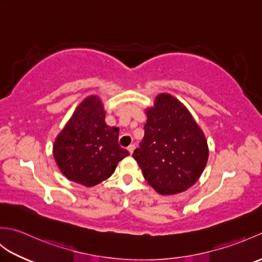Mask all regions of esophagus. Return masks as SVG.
<instances>
[{
	"mask_svg": "<svg viewBox=\"0 0 262 262\" xmlns=\"http://www.w3.org/2000/svg\"><path fill=\"white\" fill-rule=\"evenodd\" d=\"M127 149L129 151L130 154H133V152H134V149H135V145H134V144H130V145L127 147Z\"/></svg>",
	"mask_w": 262,
	"mask_h": 262,
	"instance_id": "1",
	"label": "esophagus"
}]
</instances>
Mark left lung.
<instances>
[{
  "instance_id": "8db88e82",
  "label": "left lung",
  "mask_w": 262,
  "mask_h": 262,
  "mask_svg": "<svg viewBox=\"0 0 262 262\" xmlns=\"http://www.w3.org/2000/svg\"><path fill=\"white\" fill-rule=\"evenodd\" d=\"M133 157L143 176L161 194L191 187L207 163V142L179 100L160 94L147 111L144 137Z\"/></svg>"
}]
</instances>
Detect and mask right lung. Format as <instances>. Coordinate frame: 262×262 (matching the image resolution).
<instances>
[{
	"label": "right lung",
	"instance_id": "obj_1",
	"mask_svg": "<svg viewBox=\"0 0 262 262\" xmlns=\"http://www.w3.org/2000/svg\"><path fill=\"white\" fill-rule=\"evenodd\" d=\"M102 103L89 97L74 111L57 136L54 157L69 180L85 187L96 186L114 173L129 152L118 143L119 129L104 121Z\"/></svg>",
	"mask_w": 262,
	"mask_h": 262
}]
</instances>
